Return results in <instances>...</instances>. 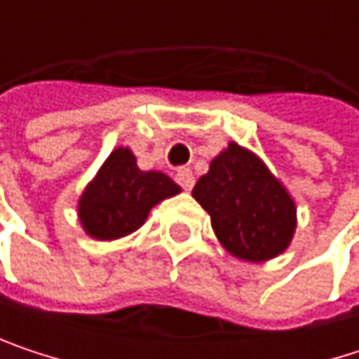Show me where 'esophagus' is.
<instances>
[{"instance_id":"1","label":"esophagus","mask_w":359,"mask_h":359,"mask_svg":"<svg viewBox=\"0 0 359 359\" xmlns=\"http://www.w3.org/2000/svg\"><path fill=\"white\" fill-rule=\"evenodd\" d=\"M175 179H177V182H179L184 191H191L193 184H195V177H193V172L189 168H179L177 175H175Z\"/></svg>"}]
</instances>
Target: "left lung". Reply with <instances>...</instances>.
<instances>
[{"label": "left lung", "instance_id": "left-lung-1", "mask_svg": "<svg viewBox=\"0 0 359 359\" xmlns=\"http://www.w3.org/2000/svg\"><path fill=\"white\" fill-rule=\"evenodd\" d=\"M220 243L239 259L264 262L289 248L295 203L250 149L229 143L193 187Z\"/></svg>", "mask_w": 359, "mask_h": 359}]
</instances>
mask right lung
Here are the masks:
<instances>
[{
  "mask_svg": "<svg viewBox=\"0 0 359 359\" xmlns=\"http://www.w3.org/2000/svg\"><path fill=\"white\" fill-rule=\"evenodd\" d=\"M177 193L180 187L170 177L139 170L133 151L118 147L87 184L79 201V218L93 239H120L137 231L156 203Z\"/></svg>",
  "mask_w": 359,
  "mask_h": 359,
  "instance_id": "1",
  "label": "right lung"
}]
</instances>
